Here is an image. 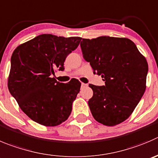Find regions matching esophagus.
<instances>
[{"label": "esophagus", "mask_w": 158, "mask_h": 158, "mask_svg": "<svg viewBox=\"0 0 158 158\" xmlns=\"http://www.w3.org/2000/svg\"><path fill=\"white\" fill-rule=\"evenodd\" d=\"M86 86H87V84L81 83V87H86Z\"/></svg>", "instance_id": "34e87169"}]
</instances>
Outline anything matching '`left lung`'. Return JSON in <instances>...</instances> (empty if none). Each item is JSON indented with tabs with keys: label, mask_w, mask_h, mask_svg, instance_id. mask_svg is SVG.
<instances>
[{
	"label": "left lung",
	"mask_w": 158,
	"mask_h": 158,
	"mask_svg": "<svg viewBox=\"0 0 158 158\" xmlns=\"http://www.w3.org/2000/svg\"><path fill=\"white\" fill-rule=\"evenodd\" d=\"M83 57L103 86L89 85L93 96L88 106L94 119L105 126L118 125L130 116L146 89L147 60L127 38L100 36L82 39Z\"/></svg>",
	"instance_id": "left-lung-1"
}]
</instances>
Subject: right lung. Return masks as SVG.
<instances>
[{
  "label": "right lung",
  "mask_w": 158,
  "mask_h": 158,
  "mask_svg": "<svg viewBox=\"0 0 158 158\" xmlns=\"http://www.w3.org/2000/svg\"><path fill=\"white\" fill-rule=\"evenodd\" d=\"M81 38L43 34L21 44L10 58L7 87L22 111L35 123L56 127L66 121L81 82L60 83L53 77L64 70L66 57L77 48Z\"/></svg>",
  "instance_id": "right-lung-1"
}]
</instances>
